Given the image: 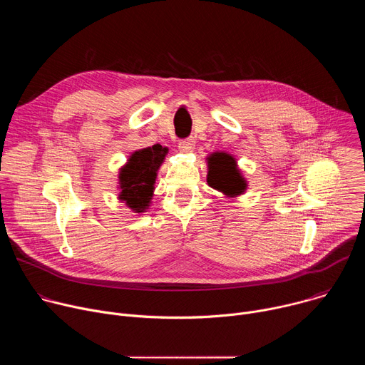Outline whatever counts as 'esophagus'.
Instances as JSON below:
<instances>
[{
    "label": "esophagus",
    "mask_w": 365,
    "mask_h": 365,
    "mask_svg": "<svg viewBox=\"0 0 365 365\" xmlns=\"http://www.w3.org/2000/svg\"><path fill=\"white\" fill-rule=\"evenodd\" d=\"M179 148L185 153H189L195 148V138L193 137H186V138H182L179 141Z\"/></svg>",
    "instance_id": "esophagus-1"
}]
</instances>
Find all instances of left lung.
<instances>
[{
  "instance_id": "obj_1",
  "label": "left lung",
  "mask_w": 365,
  "mask_h": 365,
  "mask_svg": "<svg viewBox=\"0 0 365 365\" xmlns=\"http://www.w3.org/2000/svg\"><path fill=\"white\" fill-rule=\"evenodd\" d=\"M207 168H210V172H207V185L230 196H235L244 192L245 182L240 176L235 160L230 154L214 153L207 159Z\"/></svg>"
}]
</instances>
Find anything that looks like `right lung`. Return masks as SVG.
<instances>
[{
    "label": "right lung",
    "mask_w": 365,
    "mask_h": 365,
    "mask_svg": "<svg viewBox=\"0 0 365 365\" xmlns=\"http://www.w3.org/2000/svg\"><path fill=\"white\" fill-rule=\"evenodd\" d=\"M168 154V148L160 144H154L147 148L134 151L125 168L120 172L121 192L120 199L135 212H144L153 196V185L155 182V172Z\"/></svg>",
    "instance_id": "1"
}]
</instances>
